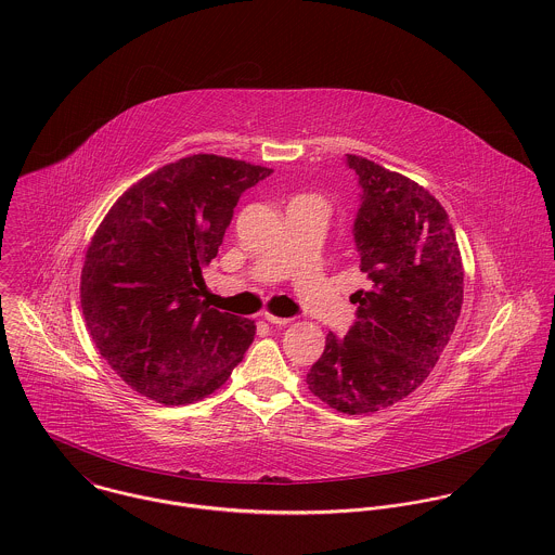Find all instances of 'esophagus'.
Wrapping results in <instances>:
<instances>
[{"label":"esophagus","mask_w":555,"mask_h":555,"mask_svg":"<svg viewBox=\"0 0 555 555\" xmlns=\"http://www.w3.org/2000/svg\"><path fill=\"white\" fill-rule=\"evenodd\" d=\"M264 320H267L269 324H275V326H284V324L291 322V318L273 317V314H264Z\"/></svg>","instance_id":"1"}]
</instances>
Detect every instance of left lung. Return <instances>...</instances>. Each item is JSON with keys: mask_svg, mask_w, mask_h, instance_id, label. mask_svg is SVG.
<instances>
[{"mask_svg": "<svg viewBox=\"0 0 555 555\" xmlns=\"http://www.w3.org/2000/svg\"><path fill=\"white\" fill-rule=\"evenodd\" d=\"M361 205L352 224L361 271L357 320L328 331L310 367V391L346 414L383 410L410 396L438 363L464 301V267L442 205L412 179L346 156Z\"/></svg>", "mask_w": 555, "mask_h": 555, "instance_id": "left-lung-1", "label": "left lung"}]
</instances>
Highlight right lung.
Here are the masks:
<instances>
[{"mask_svg":"<svg viewBox=\"0 0 555 555\" xmlns=\"http://www.w3.org/2000/svg\"><path fill=\"white\" fill-rule=\"evenodd\" d=\"M273 170L198 154L162 166L108 211L87 249L80 308L106 363L166 405L220 389L254 341V320L201 299L241 194Z\"/></svg>","mask_w":555,"mask_h":555,"instance_id":"add662e5","label":"right lung"}]
</instances>
